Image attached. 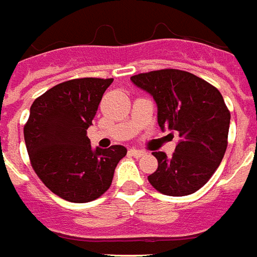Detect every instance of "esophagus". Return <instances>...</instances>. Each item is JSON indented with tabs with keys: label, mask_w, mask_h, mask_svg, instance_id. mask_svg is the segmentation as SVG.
Listing matches in <instances>:
<instances>
[{
	"label": "esophagus",
	"mask_w": 257,
	"mask_h": 257,
	"mask_svg": "<svg viewBox=\"0 0 257 257\" xmlns=\"http://www.w3.org/2000/svg\"><path fill=\"white\" fill-rule=\"evenodd\" d=\"M130 154L134 157H142V156H145V152L141 149H130Z\"/></svg>",
	"instance_id": "esophagus-1"
}]
</instances>
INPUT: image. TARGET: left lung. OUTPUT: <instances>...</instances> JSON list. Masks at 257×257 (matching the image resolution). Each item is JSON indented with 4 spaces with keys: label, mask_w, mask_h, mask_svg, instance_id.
Wrapping results in <instances>:
<instances>
[{
    "label": "left lung",
    "mask_w": 257,
    "mask_h": 257,
    "mask_svg": "<svg viewBox=\"0 0 257 257\" xmlns=\"http://www.w3.org/2000/svg\"><path fill=\"white\" fill-rule=\"evenodd\" d=\"M157 104L163 131H177L180 140L172 157L153 152L157 171L148 176L161 194H194L209 181L226 152L230 112L217 88L188 71L165 69L130 78Z\"/></svg>",
    "instance_id": "left-lung-1"
}]
</instances>
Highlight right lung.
Instances as JSON below:
<instances>
[{"mask_svg": "<svg viewBox=\"0 0 257 257\" xmlns=\"http://www.w3.org/2000/svg\"><path fill=\"white\" fill-rule=\"evenodd\" d=\"M112 78H77L58 84L35 100L24 127L32 168L48 190L73 203L97 199L109 188L127 149L92 148V126Z\"/></svg>", "mask_w": 257, "mask_h": 257, "instance_id": "obj_1", "label": "right lung"}]
</instances>
